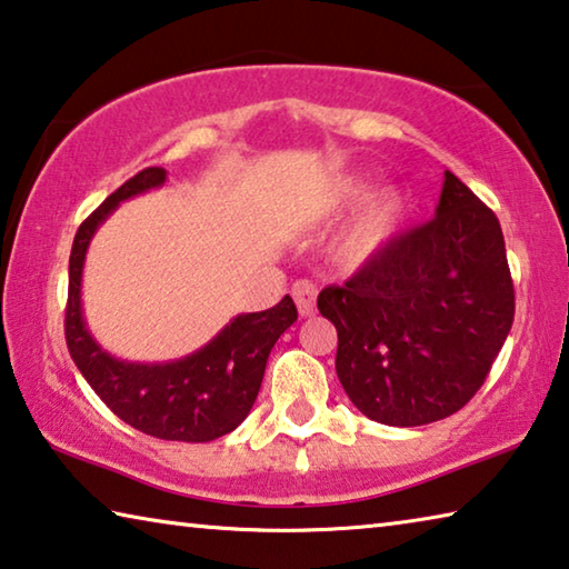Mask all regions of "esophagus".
<instances>
[{
	"instance_id": "34e87169",
	"label": "esophagus",
	"mask_w": 569,
	"mask_h": 569,
	"mask_svg": "<svg viewBox=\"0 0 569 569\" xmlns=\"http://www.w3.org/2000/svg\"><path fill=\"white\" fill-rule=\"evenodd\" d=\"M291 293H293V301L298 306V313L301 316L316 313V286L311 281H296Z\"/></svg>"
}]
</instances>
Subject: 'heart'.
Listing matches in <instances>:
<instances>
[{
    "instance_id": "heart-1",
    "label": "heart",
    "mask_w": 569,
    "mask_h": 569,
    "mask_svg": "<svg viewBox=\"0 0 569 569\" xmlns=\"http://www.w3.org/2000/svg\"><path fill=\"white\" fill-rule=\"evenodd\" d=\"M369 190V180L361 176L346 178L339 190H336V203L351 206L356 200L363 198ZM401 196L397 190H381L373 196L369 203L361 208V213L353 218V223L346 228L339 246H336V258L346 268H356L377 256L379 250L387 246V240L393 236L401 218Z\"/></svg>"
}]
</instances>
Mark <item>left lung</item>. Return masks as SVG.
I'll return each instance as SVG.
<instances>
[{
  "instance_id": "1",
  "label": "left lung",
  "mask_w": 569,
  "mask_h": 569,
  "mask_svg": "<svg viewBox=\"0 0 569 569\" xmlns=\"http://www.w3.org/2000/svg\"><path fill=\"white\" fill-rule=\"evenodd\" d=\"M319 311L339 331L336 373L363 417L389 427L451 417L485 383L515 321L497 216L447 170L435 218L323 288Z\"/></svg>"
}]
</instances>
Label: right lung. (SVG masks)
<instances>
[{
	"mask_svg": "<svg viewBox=\"0 0 569 569\" xmlns=\"http://www.w3.org/2000/svg\"><path fill=\"white\" fill-rule=\"evenodd\" d=\"M162 168H146L112 192L77 230L70 253L64 339L72 361L110 411L142 435L168 441H213L248 417L261 389L273 343L298 319L291 296L268 311L240 313L203 349L168 363L114 359L92 339L82 316V268L90 240L122 200L166 182Z\"/></svg>",
	"mask_w": 569,
	"mask_h": 569,
	"instance_id": "1",
	"label": "right lung"
}]
</instances>
